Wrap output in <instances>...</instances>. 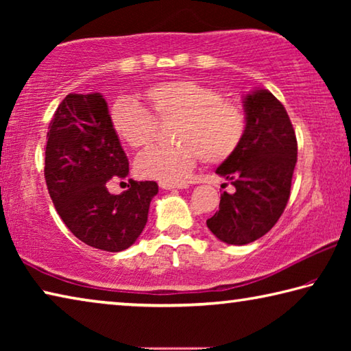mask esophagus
Listing matches in <instances>:
<instances>
[{
    "label": "esophagus",
    "instance_id": "esophagus-1",
    "mask_svg": "<svg viewBox=\"0 0 351 351\" xmlns=\"http://www.w3.org/2000/svg\"><path fill=\"white\" fill-rule=\"evenodd\" d=\"M159 187L165 189V190H170V189H186L187 186L186 184H173V182H159Z\"/></svg>",
    "mask_w": 351,
    "mask_h": 351
}]
</instances>
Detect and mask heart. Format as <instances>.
Here are the masks:
<instances>
[{
	"mask_svg": "<svg viewBox=\"0 0 351 351\" xmlns=\"http://www.w3.org/2000/svg\"><path fill=\"white\" fill-rule=\"evenodd\" d=\"M144 97L152 113L133 99L121 97L110 108L112 132L132 148L150 144L159 121H176L175 145H156L136 159L142 178L182 182L199 156L207 164H221L239 152L247 132L245 110L223 94L193 80L161 82L148 88Z\"/></svg>",
	"mask_w": 351,
	"mask_h": 351,
	"instance_id": "heart-1",
	"label": "heart"
}]
</instances>
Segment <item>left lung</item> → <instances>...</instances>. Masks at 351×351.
Instances as JSON below:
<instances>
[{"mask_svg":"<svg viewBox=\"0 0 351 351\" xmlns=\"http://www.w3.org/2000/svg\"><path fill=\"white\" fill-rule=\"evenodd\" d=\"M247 132L232 158L217 169L235 187L224 192L219 209L206 221L228 245H247L269 232L288 204L297 162V139L285 106L268 90L243 100Z\"/></svg>","mask_w":351,"mask_h":351,"instance_id":"obj_1","label":"left lung"}]
</instances>
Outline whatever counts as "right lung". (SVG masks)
<instances>
[{
    "instance_id": "1",
    "label": "right lung",
    "mask_w": 351,
    "mask_h": 351,
    "mask_svg": "<svg viewBox=\"0 0 351 351\" xmlns=\"http://www.w3.org/2000/svg\"><path fill=\"white\" fill-rule=\"evenodd\" d=\"M127 176V154L102 94H68L49 123L45 180L63 223L88 246L121 252L144 230L158 184L130 180L128 190L111 195V178Z\"/></svg>"
}]
</instances>
